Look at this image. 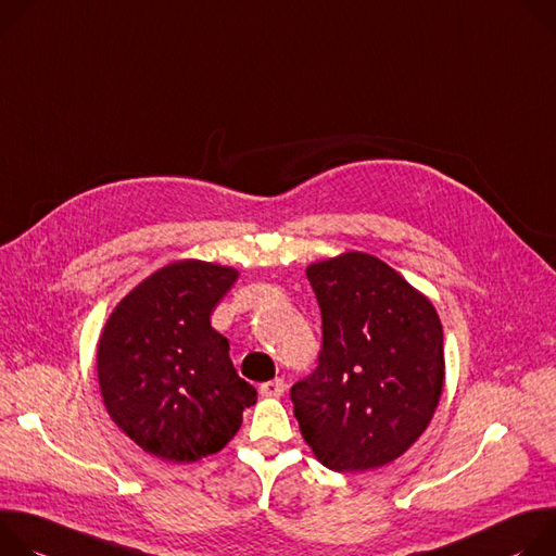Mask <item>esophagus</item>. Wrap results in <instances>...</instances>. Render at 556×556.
I'll list each match as a JSON object with an SVG mask.
<instances>
[{
    "label": "esophagus",
    "instance_id": "obj_1",
    "mask_svg": "<svg viewBox=\"0 0 556 556\" xmlns=\"http://www.w3.org/2000/svg\"><path fill=\"white\" fill-rule=\"evenodd\" d=\"M285 391H287V384H285L282 378H276V380H271V382L261 384V393H263L265 397H280Z\"/></svg>",
    "mask_w": 556,
    "mask_h": 556
}]
</instances>
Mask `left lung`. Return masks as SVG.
I'll list each match as a JSON object with an SVG mask.
<instances>
[{"label": "left lung", "mask_w": 556, "mask_h": 556, "mask_svg": "<svg viewBox=\"0 0 556 556\" xmlns=\"http://www.w3.org/2000/svg\"><path fill=\"white\" fill-rule=\"evenodd\" d=\"M306 278L323 312V351L291 389L300 433L331 470L387 466L419 440L444 391L438 309L364 252L312 263Z\"/></svg>", "instance_id": "1"}]
</instances>
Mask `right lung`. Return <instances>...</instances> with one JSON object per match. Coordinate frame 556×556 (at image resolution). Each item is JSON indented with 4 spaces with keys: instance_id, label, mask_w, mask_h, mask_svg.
I'll return each mask as SVG.
<instances>
[{
    "instance_id": "add662e5",
    "label": "right lung",
    "mask_w": 556,
    "mask_h": 556,
    "mask_svg": "<svg viewBox=\"0 0 556 556\" xmlns=\"http://www.w3.org/2000/svg\"><path fill=\"white\" fill-rule=\"evenodd\" d=\"M238 269L185 258L141 280L105 320L97 380L112 421L148 455L192 464L229 444L256 389L210 323Z\"/></svg>"
}]
</instances>
